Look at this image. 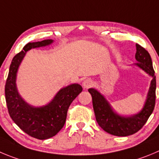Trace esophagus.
Listing matches in <instances>:
<instances>
[{
  "instance_id": "esophagus-1",
  "label": "esophagus",
  "mask_w": 159,
  "mask_h": 159,
  "mask_svg": "<svg viewBox=\"0 0 159 159\" xmlns=\"http://www.w3.org/2000/svg\"><path fill=\"white\" fill-rule=\"evenodd\" d=\"M93 82L91 79L88 78V79H85L82 82V87L84 88V89H87L90 88V87L93 86Z\"/></svg>"
}]
</instances>
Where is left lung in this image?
<instances>
[{"instance_id":"1","label":"left lung","mask_w":159,"mask_h":159,"mask_svg":"<svg viewBox=\"0 0 159 159\" xmlns=\"http://www.w3.org/2000/svg\"><path fill=\"white\" fill-rule=\"evenodd\" d=\"M136 47L135 58L137 63L134 65L152 78L141 111L129 116L118 115L103 94L96 89H89L93 98V106L96 121L104 131L114 136H127L136 133L144 125L155 108L156 79L151 56L140 44H136Z\"/></svg>"}]
</instances>
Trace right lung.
<instances>
[{
    "label": "right lung",
    "instance_id": "right-lung-1",
    "mask_svg": "<svg viewBox=\"0 0 159 159\" xmlns=\"http://www.w3.org/2000/svg\"><path fill=\"white\" fill-rule=\"evenodd\" d=\"M52 42L53 40L48 39L26 44L13 58L4 90L11 119L26 134L38 140L51 138L60 131L66 121L70 105L82 91L79 84H69L59 90L49 103L41 107L29 104L19 93L16 85L17 72L26 52L32 48L45 47Z\"/></svg>",
    "mask_w": 159,
    "mask_h": 159
}]
</instances>
